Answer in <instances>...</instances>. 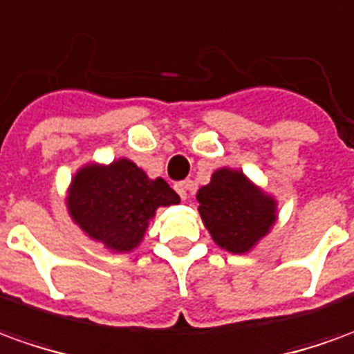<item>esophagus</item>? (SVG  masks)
Wrapping results in <instances>:
<instances>
[{
    "label": "esophagus",
    "mask_w": 354,
    "mask_h": 354,
    "mask_svg": "<svg viewBox=\"0 0 354 354\" xmlns=\"http://www.w3.org/2000/svg\"><path fill=\"white\" fill-rule=\"evenodd\" d=\"M194 189V185H192V181H179V183H175V191H177V194L181 196L183 201H187L189 198V194H191V191Z\"/></svg>",
    "instance_id": "34e87169"
}]
</instances>
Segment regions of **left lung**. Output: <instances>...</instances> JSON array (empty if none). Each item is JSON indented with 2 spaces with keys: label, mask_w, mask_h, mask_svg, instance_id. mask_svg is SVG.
<instances>
[{
  "label": "left lung",
  "mask_w": 354,
  "mask_h": 354,
  "mask_svg": "<svg viewBox=\"0 0 354 354\" xmlns=\"http://www.w3.org/2000/svg\"><path fill=\"white\" fill-rule=\"evenodd\" d=\"M196 201L201 202L198 212L204 225L229 252H247L275 221V202L239 171L214 173L209 185L198 191Z\"/></svg>",
  "instance_id": "obj_1"
}]
</instances>
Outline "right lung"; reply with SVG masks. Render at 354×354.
<instances>
[{
  "instance_id": "add662e5",
  "label": "right lung",
  "mask_w": 354,
  "mask_h": 354,
  "mask_svg": "<svg viewBox=\"0 0 354 354\" xmlns=\"http://www.w3.org/2000/svg\"><path fill=\"white\" fill-rule=\"evenodd\" d=\"M177 202L179 196L167 183L148 179L129 160L80 169L69 192V212L80 229L121 252L140 243L156 208Z\"/></svg>"
}]
</instances>
